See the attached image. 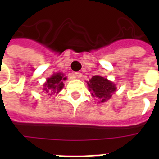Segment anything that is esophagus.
<instances>
[{
    "label": "esophagus",
    "instance_id": "34e87169",
    "mask_svg": "<svg viewBox=\"0 0 159 159\" xmlns=\"http://www.w3.org/2000/svg\"><path fill=\"white\" fill-rule=\"evenodd\" d=\"M75 76L77 78H81L82 77V73L81 72H76L75 73Z\"/></svg>",
    "mask_w": 159,
    "mask_h": 159
}]
</instances>
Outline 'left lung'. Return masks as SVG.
Masks as SVG:
<instances>
[{
	"instance_id": "left-lung-1",
	"label": "left lung",
	"mask_w": 159,
	"mask_h": 159,
	"mask_svg": "<svg viewBox=\"0 0 159 159\" xmlns=\"http://www.w3.org/2000/svg\"><path fill=\"white\" fill-rule=\"evenodd\" d=\"M87 83L92 96L99 100L100 103L106 102L111 99L117 89L114 83L101 76H93Z\"/></svg>"
}]
</instances>
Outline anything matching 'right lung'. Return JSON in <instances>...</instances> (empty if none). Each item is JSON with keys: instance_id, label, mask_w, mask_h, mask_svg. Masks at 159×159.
I'll use <instances>...</instances> for the list:
<instances>
[{"instance_id": "add662e5", "label": "right lung", "mask_w": 159, "mask_h": 159, "mask_svg": "<svg viewBox=\"0 0 159 159\" xmlns=\"http://www.w3.org/2000/svg\"><path fill=\"white\" fill-rule=\"evenodd\" d=\"M66 80V77L64 76L62 73H55L47 79V82L44 83L42 90L43 92L48 93V95H52L54 93H58L64 88V81Z\"/></svg>"}]
</instances>
